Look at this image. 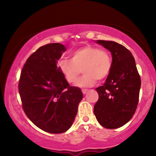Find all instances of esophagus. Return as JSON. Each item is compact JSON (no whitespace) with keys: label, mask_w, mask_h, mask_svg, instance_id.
I'll use <instances>...</instances> for the list:
<instances>
[{"label":"esophagus","mask_w":156,"mask_h":156,"mask_svg":"<svg viewBox=\"0 0 156 156\" xmlns=\"http://www.w3.org/2000/svg\"><path fill=\"white\" fill-rule=\"evenodd\" d=\"M87 92V89H82V93H83V94H85Z\"/></svg>","instance_id":"obj_1"}]
</instances>
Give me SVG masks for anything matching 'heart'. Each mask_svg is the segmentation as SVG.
I'll return each mask as SVG.
<instances>
[{"label":"heart","instance_id":"obj_1","mask_svg":"<svg viewBox=\"0 0 156 156\" xmlns=\"http://www.w3.org/2000/svg\"><path fill=\"white\" fill-rule=\"evenodd\" d=\"M112 58L108 51L97 46L87 44L71 54V60L58 62L61 73L69 83H74L83 71V76L77 80L79 87H92L97 80H103L110 73Z\"/></svg>","mask_w":156,"mask_h":156}]
</instances>
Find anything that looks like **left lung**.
Returning <instances> with one entry per match:
<instances>
[{
    "instance_id": "left-lung-1",
    "label": "left lung",
    "mask_w": 156,
    "mask_h": 156,
    "mask_svg": "<svg viewBox=\"0 0 156 156\" xmlns=\"http://www.w3.org/2000/svg\"><path fill=\"white\" fill-rule=\"evenodd\" d=\"M98 43L112 53V67L105 83L96 89L99 98L94 113L102 126L115 129L126 124L136 110L141 78L129 50L112 41Z\"/></svg>"
}]
</instances>
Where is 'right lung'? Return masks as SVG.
<instances>
[{
  "instance_id": "right-lung-1",
  "label": "right lung",
  "mask_w": 156,
  "mask_h": 156,
  "mask_svg": "<svg viewBox=\"0 0 156 156\" xmlns=\"http://www.w3.org/2000/svg\"><path fill=\"white\" fill-rule=\"evenodd\" d=\"M65 50L59 43L39 48L26 60L19 80L25 114L36 126L51 133L70 128L83 98L80 89L70 87L57 67Z\"/></svg>"
}]
</instances>
